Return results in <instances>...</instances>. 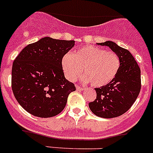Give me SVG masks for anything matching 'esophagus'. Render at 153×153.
<instances>
[{
	"label": "esophagus",
	"mask_w": 153,
	"mask_h": 153,
	"mask_svg": "<svg viewBox=\"0 0 153 153\" xmlns=\"http://www.w3.org/2000/svg\"><path fill=\"white\" fill-rule=\"evenodd\" d=\"M76 89L77 90H80V91H82L84 88H82V87L79 86V85H76Z\"/></svg>",
	"instance_id": "obj_1"
}]
</instances>
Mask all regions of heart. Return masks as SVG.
<instances>
[{
	"instance_id": "1",
	"label": "heart",
	"mask_w": 153,
	"mask_h": 153,
	"mask_svg": "<svg viewBox=\"0 0 153 153\" xmlns=\"http://www.w3.org/2000/svg\"><path fill=\"white\" fill-rule=\"evenodd\" d=\"M62 68L68 80H76L83 73L82 80L91 82L92 86L109 84L116 77L120 61L117 53L94 46H86L66 54L62 59Z\"/></svg>"
}]
</instances>
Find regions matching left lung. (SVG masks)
Returning <instances> with one entry per match:
<instances>
[{"instance_id":"8db88e82","label":"left lung","mask_w":153,"mask_h":153,"mask_svg":"<svg viewBox=\"0 0 153 153\" xmlns=\"http://www.w3.org/2000/svg\"><path fill=\"white\" fill-rule=\"evenodd\" d=\"M110 47L120 58V65L116 77L109 84L96 88V99L88 103L95 115L113 118L122 115L131 107L141 89V70L134 57L126 49L112 41L97 43Z\"/></svg>"}]
</instances>
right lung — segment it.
<instances>
[{
	"mask_svg": "<svg viewBox=\"0 0 153 153\" xmlns=\"http://www.w3.org/2000/svg\"><path fill=\"white\" fill-rule=\"evenodd\" d=\"M74 46V40L47 36L19 53L12 65L11 87L16 100L27 112L51 117L65 109L75 87L65 79L61 62Z\"/></svg>",
	"mask_w": 153,
	"mask_h": 153,
	"instance_id": "obj_1",
	"label": "right lung"
}]
</instances>
